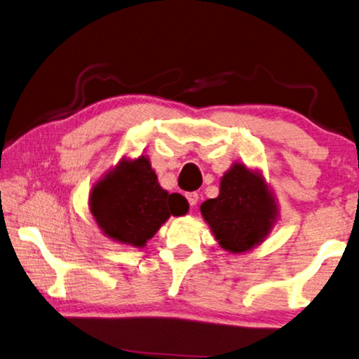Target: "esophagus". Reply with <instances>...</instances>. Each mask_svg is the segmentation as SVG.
Instances as JSON below:
<instances>
[{
    "label": "esophagus",
    "mask_w": 359,
    "mask_h": 359,
    "mask_svg": "<svg viewBox=\"0 0 359 359\" xmlns=\"http://www.w3.org/2000/svg\"><path fill=\"white\" fill-rule=\"evenodd\" d=\"M186 198H187V202H189L191 206H196L197 202H198V194L197 192H189L186 196Z\"/></svg>",
    "instance_id": "obj_1"
}]
</instances>
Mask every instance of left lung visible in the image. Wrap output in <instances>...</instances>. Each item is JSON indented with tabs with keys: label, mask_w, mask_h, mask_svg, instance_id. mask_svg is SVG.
Masks as SVG:
<instances>
[{
	"label": "left lung",
	"mask_w": 359,
	"mask_h": 359,
	"mask_svg": "<svg viewBox=\"0 0 359 359\" xmlns=\"http://www.w3.org/2000/svg\"><path fill=\"white\" fill-rule=\"evenodd\" d=\"M219 246L244 254L259 246L279 221V206L259 168L235 162L221 178L219 196L200 206Z\"/></svg>",
	"instance_id": "1"
}]
</instances>
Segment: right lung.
<instances>
[{
	"mask_svg": "<svg viewBox=\"0 0 359 359\" xmlns=\"http://www.w3.org/2000/svg\"><path fill=\"white\" fill-rule=\"evenodd\" d=\"M90 211L110 240L144 248L170 216H184L189 203L181 194H168L157 181L148 156L123 157L93 184Z\"/></svg>",
	"mask_w": 359,
	"mask_h": 359,
	"instance_id": "right-lung-1",
	"label": "right lung"
}]
</instances>
